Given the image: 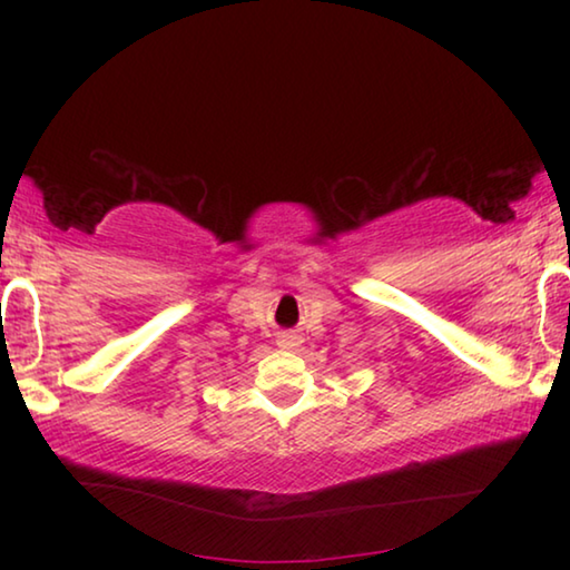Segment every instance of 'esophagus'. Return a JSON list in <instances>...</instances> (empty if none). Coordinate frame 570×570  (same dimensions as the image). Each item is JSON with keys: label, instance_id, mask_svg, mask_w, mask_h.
Masks as SVG:
<instances>
[{"label": "esophagus", "instance_id": "1", "mask_svg": "<svg viewBox=\"0 0 570 570\" xmlns=\"http://www.w3.org/2000/svg\"><path fill=\"white\" fill-rule=\"evenodd\" d=\"M276 344L282 346V350H296L298 344H302V334L296 332H282L276 336Z\"/></svg>", "mask_w": 570, "mask_h": 570}]
</instances>
